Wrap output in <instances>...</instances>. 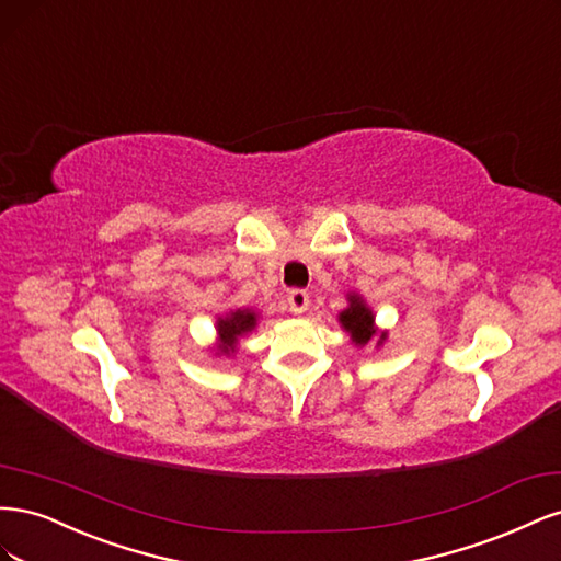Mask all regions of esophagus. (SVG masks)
Segmentation results:
<instances>
[{
	"mask_svg": "<svg viewBox=\"0 0 561 561\" xmlns=\"http://www.w3.org/2000/svg\"><path fill=\"white\" fill-rule=\"evenodd\" d=\"M287 307H290L293 313H304L309 309V293L295 287V290L287 293Z\"/></svg>",
	"mask_w": 561,
	"mask_h": 561,
	"instance_id": "34e87169",
	"label": "esophagus"
}]
</instances>
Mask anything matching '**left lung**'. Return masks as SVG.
I'll list each match as a JSON object with an SVG mask.
<instances>
[{
    "instance_id": "8db88e82",
    "label": "left lung",
    "mask_w": 561,
    "mask_h": 561,
    "mask_svg": "<svg viewBox=\"0 0 561 561\" xmlns=\"http://www.w3.org/2000/svg\"><path fill=\"white\" fill-rule=\"evenodd\" d=\"M339 322H342V328L351 334L355 346H365L369 339L377 334L375 316H371L365 299L355 293L348 295V307L339 313ZM383 339H386V334L379 336V344L383 342Z\"/></svg>"
}]
</instances>
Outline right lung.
Segmentation results:
<instances>
[{"label":"right lung","instance_id":"add662e5","mask_svg":"<svg viewBox=\"0 0 561 561\" xmlns=\"http://www.w3.org/2000/svg\"><path fill=\"white\" fill-rule=\"evenodd\" d=\"M254 325H257V313H254L252 309H239V311H231L225 318H219L217 320L219 348H222L225 353L233 351L236 342H239V339L243 334H248L250 330H254Z\"/></svg>","mask_w":561,"mask_h":561}]
</instances>
